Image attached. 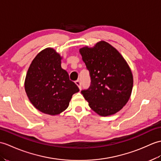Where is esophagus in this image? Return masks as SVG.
I'll use <instances>...</instances> for the list:
<instances>
[{"label": "esophagus", "mask_w": 161, "mask_h": 161, "mask_svg": "<svg viewBox=\"0 0 161 161\" xmlns=\"http://www.w3.org/2000/svg\"><path fill=\"white\" fill-rule=\"evenodd\" d=\"M75 84H76V85H77V86H78V88H79L81 90V82H80V80H77V81H75Z\"/></svg>", "instance_id": "34e87169"}]
</instances>
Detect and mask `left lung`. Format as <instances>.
I'll return each instance as SVG.
<instances>
[{"instance_id": "8db88e82", "label": "left lung", "mask_w": 161, "mask_h": 161, "mask_svg": "<svg viewBox=\"0 0 161 161\" xmlns=\"http://www.w3.org/2000/svg\"><path fill=\"white\" fill-rule=\"evenodd\" d=\"M90 72L91 86L81 91L91 109L102 117L117 113L131 96L133 75L128 64L116 48L105 41L80 49Z\"/></svg>"}]
</instances>
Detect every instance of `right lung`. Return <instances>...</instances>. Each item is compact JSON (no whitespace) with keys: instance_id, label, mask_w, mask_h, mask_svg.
Here are the masks:
<instances>
[{"instance_id":"1","label":"right lung","mask_w":161,"mask_h":161,"mask_svg":"<svg viewBox=\"0 0 161 161\" xmlns=\"http://www.w3.org/2000/svg\"><path fill=\"white\" fill-rule=\"evenodd\" d=\"M62 59L53 48H44L33 59L25 80V92L33 106L52 116L64 111L73 95L80 91L62 68Z\"/></svg>"}]
</instances>
